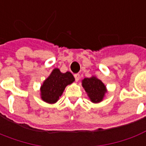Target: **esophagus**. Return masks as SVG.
Masks as SVG:
<instances>
[{"label": "esophagus", "instance_id": "esophagus-1", "mask_svg": "<svg viewBox=\"0 0 146 146\" xmlns=\"http://www.w3.org/2000/svg\"><path fill=\"white\" fill-rule=\"evenodd\" d=\"M74 76H75V81H76V82H78V81L79 80V79H80V75H79V73H77V74H75Z\"/></svg>", "mask_w": 146, "mask_h": 146}]
</instances>
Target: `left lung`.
<instances>
[{
	"instance_id": "8db88e82",
	"label": "left lung",
	"mask_w": 146,
	"mask_h": 146,
	"mask_svg": "<svg viewBox=\"0 0 146 146\" xmlns=\"http://www.w3.org/2000/svg\"><path fill=\"white\" fill-rule=\"evenodd\" d=\"M82 85L91 102L94 103L102 102L106 93V88L100 79L95 76L85 78L82 81Z\"/></svg>"
}]
</instances>
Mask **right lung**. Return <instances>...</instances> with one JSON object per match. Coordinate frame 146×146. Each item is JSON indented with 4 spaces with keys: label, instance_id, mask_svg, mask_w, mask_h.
I'll use <instances>...</instances> for the list:
<instances>
[{
    "label": "right lung",
    "instance_id": "1",
    "mask_svg": "<svg viewBox=\"0 0 146 146\" xmlns=\"http://www.w3.org/2000/svg\"><path fill=\"white\" fill-rule=\"evenodd\" d=\"M74 81L75 78L71 72L62 73L60 69L55 68L41 86L42 100L50 104L56 103L63 94L65 87Z\"/></svg>",
    "mask_w": 146,
    "mask_h": 146
}]
</instances>
